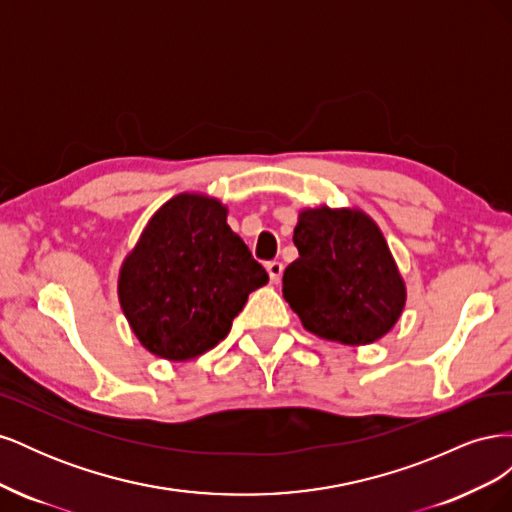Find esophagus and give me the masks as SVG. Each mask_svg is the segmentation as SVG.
Listing matches in <instances>:
<instances>
[{
	"mask_svg": "<svg viewBox=\"0 0 512 512\" xmlns=\"http://www.w3.org/2000/svg\"><path fill=\"white\" fill-rule=\"evenodd\" d=\"M267 271H269L271 282H273V284H277V282L282 280L284 265H282V262H277V260H271V262H267Z\"/></svg>",
	"mask_w": 512,
	"mask_h": 512,
	"instance_id": "1",
	"label": "esophagus"
}]
</instances>
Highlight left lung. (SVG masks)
Wrapping results in <instances>:
<instances>
[{"label":"left lung","instance_id":"8db88e82","mask_svg":"<svg viewBox=\"0 0 512 512\" xmlns=\"http://www.w3.org/2000/svg\"><path fill=\"white\" fill-rule=\"evenodd\" d=\"M299 258L282 292L303 327L329 342L365 346L389 333L406 305V284L382 230L361 209L299 211Z\"/></svg>","mask_w":512,"mask_h":512}]
</instances>
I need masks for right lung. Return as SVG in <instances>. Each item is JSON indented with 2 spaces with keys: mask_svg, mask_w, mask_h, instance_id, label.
Segmentation results:
<instances>
[{
  "mask_svg": "<svg viewBox=\"0 0 512 512\" xmlns=\"http://www.w3.org/2000/svg\"><path fill=\"white\" fill-rule=\"evenodd\" d=\"M228 209L205 194L164 203L119 271L117 294L138 342L166 361H190L228 335L250 292L269 282Z\"/></svg>",
  "mask_w": 512,
  "mask_h": 512,
  "instance_id": "add662e5",
  "label": "right lung"
}]
</instances>
